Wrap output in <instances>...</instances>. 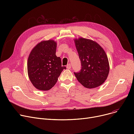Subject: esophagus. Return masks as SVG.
Listing matches in <instances>:
<instances>
[{"label": "esophagus", "mask_w": 134, "mask_h": 134, "mask_svg": "<svg viewBox=\"0 0 134 134\" xmlns=\"http://www.w3.org/2000/svg\"><path fill=\"white\" fill-rule=\"evenodd\" d=\"M66 68H67V69H71V64H68V65H67V66H66Z\"/></svg>", "instance_id": "34e87169"}]
</instances>
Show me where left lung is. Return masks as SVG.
I'll return each instance as SVG.
<instances>
[{"mask_svg":"<svg viewBox=\"0 0 134 134\" xmlns=\"http://www.w3.org/2000/svg\"><path fill=\"white\" fill-rule=\"evenodd\" d=\"M81 63L78 73H74L78 81L87 88L100 86L107 80L110 66L108 56L96 42L79 37L74 40Z\"/></svg>","mask_w":134,"mask_h":134,"instance_id":"1","label":"left lung"}]
</instances>
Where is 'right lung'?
Returning a JSON list of instances; mask_svg holds the SVG:
<instances>
[{
  "instance_id": "obj_1",
  "label": "right lung",
  "mask_w": 134,
  "mask_h": 134,
  "mask_svg": "<svg viewBox=\"0 0 134 134\" xmlns=\"http://www.w3.org/2000/svg\"><path fill=\"white\" fill-rule=\"evenodd\" d=\"M57 43L53 40L42 41L30 52L27 62V74L33 86L37 90L48 91L57 82L66 67L56 56Z\"/></svg>"
}]
</instances>
